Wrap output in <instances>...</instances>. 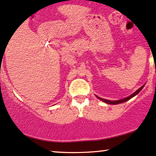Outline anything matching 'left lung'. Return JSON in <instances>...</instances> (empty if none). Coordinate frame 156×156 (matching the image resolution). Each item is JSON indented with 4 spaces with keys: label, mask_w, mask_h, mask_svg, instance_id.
<instances>
[{
    "label": "left lung",
    "mask_w": 156,
    "mask_h": 156,
    "mask_svg": "<svg viewBox=\"0 0 156 156\" xmlns=\"http://www.w3.org/2000/svg\"><path fill=\"white\" fill-rule=\"evenodd\" d=\"M144 86H145V84H144L143 86H141L140 88H138V89H137V90H136L135 92H134L133 94H132L130 96H127V97H126V98H122V99L117 100V101H111V100H107V99H104V98H100V97H98V96H96L98 98V99L101 100V101H102L104 102V103H106V104H119L124 103V102H125V101H128V100H129V99H130V98H132L133 97H134V96H135L136 95H137V94H138L140 92V90L143 88Z\"/></svg>",
    "instance_id": "1"
}]
</instances>
